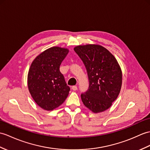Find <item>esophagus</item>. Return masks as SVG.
I'll list each match as a JSON object with an SVG mask.
<instances>
[{
    "label": "esophagus",
    "instance_id": "esophagus-1",
    "mask_svg": "<svg viewBox=\"0 0 150 150\" xmlns=\"http://www.w3.org/2000/svg\"><path fill=\"white\" fill-rule=\"evenodd\" d=\"M72 89L74 90V91H76V89H77V86H72Z\"/></svg>",
    "mask_w": 150,
    "mask_h": 150
}]
</instances>
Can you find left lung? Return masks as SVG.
Wrapping results in <instances>:
<instances>
[{"mask_svg": "<svg viewBox=\"0 0 150 150\" xmlns=\"http://www.w3.org/2000/svg\"><path fill=\"white\" fill-rule=\"evenodd\" d=\"M75 52L83 62L88 73L89 88L81 94L82 102L94 113L105 111L119 95L122 72L110 52L98 45H79Z\"/></svg>", "mask_w": 150, "mask_h": 150, "instance_id": "1", "label": "left lung"}]
</instances>
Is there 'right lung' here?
Returning a JSON list of instances; mask_svg holds the SVG:
<instances>
[{
	"instance_id": "obj_1",
	"label": "right lung",
	"mask_w": 150,
	"mask_h": 150,
	"mask_svg": "<svg viewBox=\"0 0 150 150\" xmlns=\"http://www.w3.org/2000/svg\"><path fill=\"white\" fill-rule=\"evenodd\" d=\"M68 49L54 47L34 59L27 76L29 91L38 105L52 110L63 103L70 88L67 86L59 68Z\"/></svg>"
}]
</instances>
